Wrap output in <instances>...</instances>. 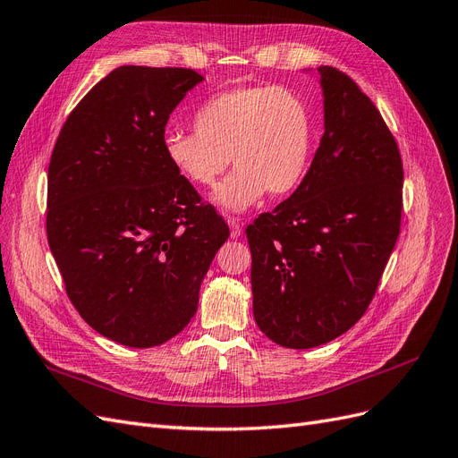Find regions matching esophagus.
Listing matches in <instances>:
<instances>
[{
	"mask_svg": "<svg viewBox=\"0 0 458 458\" xmlns=\"http://www.w3.org/2000/svg\"><path fill=\"white\" fill-rule=\"evenodd\" d=\"M226 222H228V226H230V238H240L242 236L240 220L232 218V216H226Z\"/></svg>",
	"mask_w": 458,
	"mask_h": 458,
	"instance_id": "34e87169",
	"label": "esophagus"
}]
</instances>
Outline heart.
I'll return each instance as SVG.
<instances>
[{"label": "heart", "mask_w": 458, "mask_h": 458, "mask_svg": "<svg viewBox=\"0 0 458 458\" xmlns=\"http://www.w3.org/2000/svg\"><path fill=\"white\" fill-rule=\"evenodd\" d=\"M195 132L171 130L163 151L190 184L213 188L236 166L213 201L240 213L268 191L284 195L301 182L312 149V119L295 91L278 86H233L211 96L193 116Z\"/></svg>", "instance_id": "1"}]
</instances>
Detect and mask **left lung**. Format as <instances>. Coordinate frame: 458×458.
<instances>
[{
  "label": "left lung",
  "mask_w": 458,
  "mask_h": 458,
  "mask_svg": "<svg viewBox=\"0 0 458 458\" xmlns=\"http://www.w3.org/2000/svg\"><path fill=\"white\" fill-rule=\"evenodd\" d=\"M324 134L299 188L247 226L253 317L268 339L310 349L369 309L394 251L403 163L380 111L347 74L320 67Z\"/></svg>",
  "instance_id": "left-lung-1"
}]
</instances>
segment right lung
Instances as JSON below:
<instances>
[{"label":"right lung","mask_w":458,"mask_h":458,"mask_svg":"<svg viewBox=\"0 0 458 458\" xmlns=\"http://www.w3.org/2000/svg\"><path fill=\"white\" fill-rule=\"evenodd\" d=\"M203 81L191 69L124 64L63 124L47 168V242L81 317L146 349L193 318L228 225L163 151L165 126Z\"/></svg>","instance_id":"add662e5"}]
</instances>
